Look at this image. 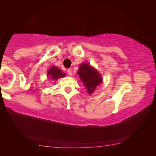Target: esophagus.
<instances>
[{
	"label": "esophagus",
	"instance_id": "esophagus-1",
	"mask_svg": "<svg viewBox=\"0 0 156 156\" xmlns=\"http://www.w3.org/2000/svg\"><path fill=\"white\" fill-rule=\"evenodd\" d=\"M67 73H68V74H69V75H71V74H72V69H67Z\"/></svg>",
	"mask_w": 156,
	"mask_h": 156
}]
</instances>
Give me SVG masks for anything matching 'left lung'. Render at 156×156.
Instances as JSON below:
<instances>
[{"instance_id": "8db88e82", "label": "left lung", "mask_w": 156, "mask_h": 156, "mask_svg": "<svg viewBox=\"0 0 156 156\" xmlns=\"http://www.w3.org/2000/svg\"><path fill=\"white\" fill-rule=\"evenodd\" d=\"M77 73L89 94L93 93L97 85L101 83L102 79L100 74L89 63L82 64Z\"/></svg>"}]
</instances>
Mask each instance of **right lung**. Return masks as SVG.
<instances>
[{"mask_svg":"<svg viewBox=\"0 0 156 156\" xmlns=\"http://www.w3.org/2000/svg\"><path fill=\"white\" fill-rule=\"evenodd\" d=\"M48 74L50 76V80L52 81L57 80L59 78L63 77V76H65V74L62 72L61 70L59 69H57L56 67H52L48 71Z\"/></svg>","mask_w":156,"mask_h":156,"instance_id":"right-lung-1","label":"right lung"}]
</instances>
